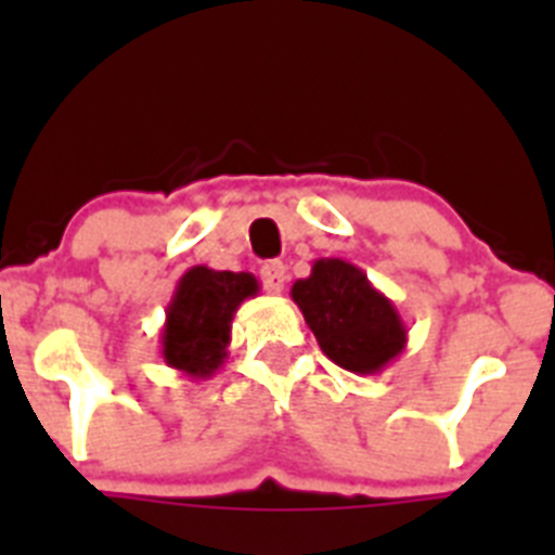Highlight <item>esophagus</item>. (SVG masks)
Returning a JSON list of instances; mask_svg holds the SVG:
<instances>
[{"mask_svg":"<svg viewBox=\"0 0 555 555\" xmlns=\"http://www.w3.org/2000/svg\"><path fill=\"white\" fill-rule=\"evenodd\" d=\"M286 267L281 261H269L263 263L261 269V283L269 294H281L283 286H286Z\"/></svg>","mask_w":555,"mask_h":555,"instance_id":"34e87169","label":"esophagus"}]
</instances>
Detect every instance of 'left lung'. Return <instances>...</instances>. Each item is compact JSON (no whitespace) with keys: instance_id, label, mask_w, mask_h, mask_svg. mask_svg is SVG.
<instances>
[{"instance_id":"1","label":"left lung","mask_w":555,"mask_h":555,"mask_svg":"<svg viewBox=\"0 0 555 555\" xmlns=\"http://www.w3.org/2000/svg\"><path fill=\"white\" fill-rule=\"evenodd\" d=\"M292 300L322 352L341 370L377 375L405 350L403 317L356 263L341 258L313 261L311 274L292 286Z\"/></svg>"}]
</instances>
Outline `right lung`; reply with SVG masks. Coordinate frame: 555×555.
I'll return each mask as SVG.
<instances>
[{"label":"right lung","mask_w":555,"mask_h":555,"mask_svg":"<svg viewBox=\"0 0 555 555\" xmlns=\"http://www.w3.org/2000/svg\"><path fill=\"white\" fill-rule=\"evenodd\" d=\"M261 292L255 274L191 267L166 306L160 356L189 377H214L224 364L233 317L244 300Z\"/></svg>","instance_id":"right-lung-1"}]
</instances>
